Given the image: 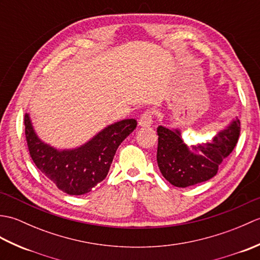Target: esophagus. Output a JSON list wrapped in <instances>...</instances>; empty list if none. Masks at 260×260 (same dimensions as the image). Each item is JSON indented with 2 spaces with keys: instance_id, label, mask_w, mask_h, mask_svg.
I'll use <instances>...</instances> for the list:
<instances>
[{
  "instance_id": "obj_1",
  "label": "esophagus",
  "mask_w": 260,
  "mask_h": 260,
  "mask_svg": "<svg viewBox=\"0 0 260 260\" xmlns=\"http://www.w3.org/2000/svg\"><path fill=\"white\" fill-rule=\"evenodd\" d=\"M139 124L143 127H148L153 124V112L151 110H146V112L141 115L139 119Z\"/></svg>"
}]
</instances>
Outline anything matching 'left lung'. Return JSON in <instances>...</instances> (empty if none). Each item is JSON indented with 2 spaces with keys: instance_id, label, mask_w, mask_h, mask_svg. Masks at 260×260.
<instances>
[{
  "instance_id": "obj_1",
  "label": "left lung",
  "mask_w": 260,
  "mask_h": 260,
  "mask_svg": "<svg viewBox=\"0 0 260 260\" xmlns=\"http://www.w3.org/2000/svg\"><path fill=\"white\" fill-rule=\"evenodd\" d=\"M157 165L171 184L186 187L208 181L218 173L219 165L230 155L240 135V121L236 118L219 132L211 143L187 147L179 129L157 127Z\"/></svg>"
}]
</instances>
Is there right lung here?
<instances>
[{
	"label": "right lung",
	"instance_id": "add662e5",
	"mask_svg": "<svg viewBox=\"0 0 260 260\" xmlns=\"http://www.w3.org/2000/svg\"><path fill=\"white\" fill-rule=\"evenodd\" d=\"M133 118L117 121L75 150L58 151L43 143L33 129L29 114L24 116L25 139L30 156L37 168L70 196H81L102 182L119 144L136 128Z\"/></svg>",
	"mask_w": 260,
	"mask_h": 260
}]
</instances>
